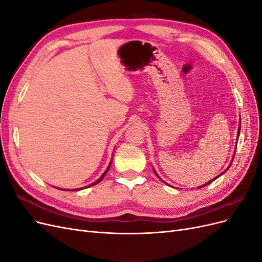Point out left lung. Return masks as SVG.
Returning <instances> with one entry per match:
<instances>
[{"label":"left lung","instance_id":"left-lung-1","mask_svg":"<svg viewBox=\"0 0 262 262\" xmlns=\"http://www.w3.org/2000/svg\"><path fill=\"white\" fill-rule=\"evenodd\" d=\"M241 125H242V121H241V120H239V125H238V131H237V141H238V138H239V132H241ZM233 160H234V156H233V158H232V162H231V164H229V165H228V167H227V168H226V169H225V170H224V171H223V172H221V173H220V175H219V176H216V177H215V178H213V179H212V180H210V181H208V182H207V184H204V185H202V186H200V187H198V189H200V188H202V187H204V186H208V185H209V184H210V182H212V181H214V180H215V179H216V178H219V177H220V176H222V175H223V173H224V172H225V171H226V170H227V169H228V168H229V167H231V165H232V163H233ZM153 170H154V172H155V175H156V176H157V177H158V178H160V176H158V175H157V172H156V170H155V169H154V168H153ZM160 179H161V178H160ZM164 182H165V181H164ZM165 184H166V182H165ZM166 185H167V184H166Z\"/></svg>","mask_w":262,"mask_h":262}]
</instances>
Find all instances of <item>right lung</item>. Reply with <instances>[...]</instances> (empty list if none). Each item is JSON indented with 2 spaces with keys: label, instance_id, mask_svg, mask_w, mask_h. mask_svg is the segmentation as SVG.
<instances>
[{
  "label": "right lung",
  "instance_id": "add662e5",
  "mask_svg": "<svg viewBox=\"0 0 262 262\" xmlns=\"http://www.w3.org/2000/svg\"><path fill=\"white\" fill-rule=\"evenodd\" d=\"M112 162H113V160L110 161V163H109V165H108V167H107V169L104 171V173H102V175L95 181V182H93V184H91V185H89V186H86V187H83V188H77V189H61V190H64V191H78V190H82V189H85V188H89V187H92V186H94V185H96V184H98V182H100L101 180H102V178L105 177V175L107 173V171L109 170V168H110V166H112ZM58 189H60V188H58Z\"/></svg>",
  "mask_w": 262,
  "mask_h": 262
}]
</instances>
